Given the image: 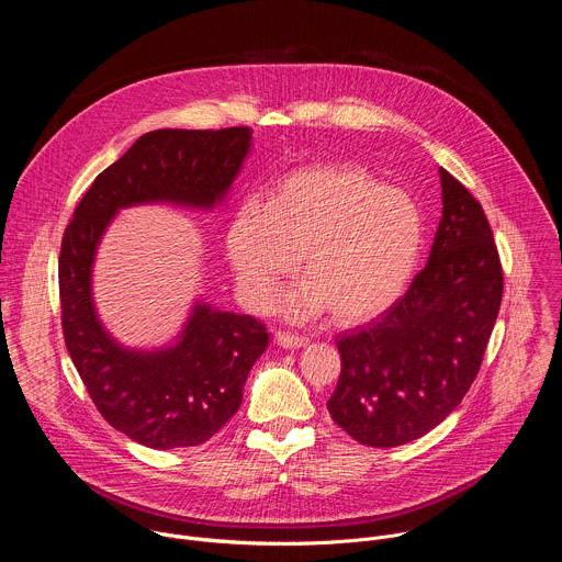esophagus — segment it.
Returning a JSON list of instances; mask_svg holds the SVG:
<instances>
[{"label":"esophagus","mask_w":562,"mask_h":562,"mask_svg":"<svg viewBox=\"0 0 562 562\" xmlns=\"http://www.w3.org/2000/svg\"><path fill=\"white\" fill-rule=\"evenodd\" d=\"M276 342L284 349H300V347L306 345V338L289 334V331H276Z\"/></svg>","instance_id":"obj_1"}]
</instances>
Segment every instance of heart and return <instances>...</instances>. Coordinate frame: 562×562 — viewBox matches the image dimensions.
<instances>
[{
  "label": "heart",
  "mask_w": 562,
  "mask_h": 562,
  "mask_svg": "<svg viewBox=\"0 0 562 562\" xmlns=\"http://www.w3.org/2000/svg\"><path fill=\"white\" fill-rule=\"evenodd\" d=\"M425 239L418 204L351 165L311 167L278 182L269 204L237 206L226 251L245 304L267 308L280 284L304 273L286 297L291 317L331 308L342 325L364 323L409 284Z\"/></svg>",
  "instance_id": "obj_1"
}]
</instances>
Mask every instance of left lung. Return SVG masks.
I'll use <instances>...</instances> for the list:
<instances>
[{
	"label": "left lung",
	"mask_w": 562,
	"mask_h": 562,
	"mask_svg": "<svg viewBox=\"0 0 562 562\" xmlns=\"http://www.w3.org/2000/svg\"><path fill=\"white\" fill-rule=\"evenodd\" d=\"M442 217L427 267L375 323L336 340L342 371L327 409L353 440L407 445L438 427L483 362L503 267L480 202L440 167Z\"/></svg>",
	"instance_id": "8db88e82"
}]
</instances>
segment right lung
<instances>
[{"instance_id": "right-lung-1", "label": "right lung", "mask_w": 562, "mask_h": 562, "mask_svg": "<svg viewBox=\"0 0 562 562\" xmlns=\"http://www.w3.org/2000/svg\"><path fill=\"white\" fill-rule=\"evenodd\" d=\"M251 150V128H159L142 135L79 200L61 237L59 302L70 360L102 418L150 449L195 447L243 405L267 327L254 315L198 302L176 345L126 349L102 327L93 304V262L120 209L169 202L213 209Z\"/></svg>"}]
</instances>
